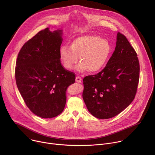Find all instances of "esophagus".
<instances>
[{
  "mask_svg": "<svg viewBox=\"0 0 155 155\" xmlns=\"http://www.w3.org/2000/svg\"><path fill=\"white\" fill-rule=\"evenodd\" d=\"M75 81L77 82V83H81V79L80 77H76L75 78Z\"/></svg>",
  "mask_w": 155,
  "mask_h": 155,
  "instance_id": "esophagus-1",
  "label": "esophagus"
}]
</instances>
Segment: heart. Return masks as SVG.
<instances>
[{
    "instance_id": "b5f03b06",
    "label": "heart",
    "mask_w": 155,
    "mask_h": 155,
    "mask_svg": "<svg viewBox=\"0 0 155 155\" xmlns=\"http://www.w3.org/2000/svg\"><path fill=\"white\" fill-rule=\"evenodd\" d=\"M112 48L109 42L94 35H84L73 39L68 45L59 49V58L67 70L71 71L78 61L80 72L94 73L101 70L108 60Z\"/></svg>"
}]
</instances>
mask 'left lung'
I'll list each match as a JSON object with an SVG mask.
<instances>
[{"label":"left lung","mask_w":155,"mask_h":155,"mask_svg":"<svg viewBox=\"0 0 155 155\" xmlns=\"http://www.w3.org/2000/svg\"><path fill=\"white\" fill-rule=\"evenodd\" d=\"M139 72L136 51L127 38L118 32L115 50L104 69L83 80V99L88 111L102 120L123 111L135 97Z\"/></svg>","instance_id":"left-lung-1"}]
</instances>
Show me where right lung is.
Masks as SVG:
<instances>
[{"label":"right lung","instance_id":"obj_1","mask_svg":"<svg viewBox=\"0 0 155 155\" xmlns=\"http://www.w3.org/2000/svg\"><path fill=\"white\" fill-rule=\"evenodd\" d=\"M62 30L47 28L26 41L16 62L15 79L18 90L31 111L43 118L62 113L66 90L74 83L75 75L61 63Z\"/></svg>","mask_w":155,"mask_h":155}]
</instances>
